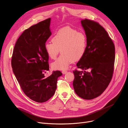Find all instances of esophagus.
Instances as JSON below:
<instances>
[{
	"label": "esophagus",
	"instance_id": "1",
	"mask_svg": "<svg viewBox=\"0 0 128 128\" xmlns=\"http://www.w3.org/2000/svg\"><path fill=\"white\" fill-rule=\"evenodd\" d=\"M62 72L63 74H66L67 72H67L66 70H63V71Z\"/></svg>",
	"mask_w": 128,
	"mask_h": 128
}]
</instances>
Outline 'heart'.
I'll return each mask as SVG.
<instances>
[{"instance_id": "1", "label": "heart", "mask_w": 128, "mask_h": 128, "mask_svg": "<svg viewBox=\"0 0 128 128\" xmlns=\"http://www.w3.org/2000/svg\"><path fill=\"white\" fill-rule=\"evenodd\" d=\"M52 42L44 44V50L49 58L54 60L60 52L62 54L53 62L54 70H65L72 62H77L84 56L87 45L86 35L70 27L59 30L51 39Z\"/></svg>"}]
</instances>
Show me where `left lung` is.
<instances>
[{
  "mask_svg": "<svg viewBox=\"0 0 128 128\" xmlns=\"http://www.w3.org/2000/svg\"><path fill=\"white\" fill-rule=\"evenodd\" d=\"M81 23L87 45L84 56L76 65L82 71L73 72L75 78L72 84L77 96L92 100L101 94L110 82L115 58V46L108 33L98 23L85 19Z\"/></svg>",
  "mask_w": 128,
  "mask_h": 128,
  "instance_id": "left-lung-1",
  "label": "left lung"
}]
</instances>
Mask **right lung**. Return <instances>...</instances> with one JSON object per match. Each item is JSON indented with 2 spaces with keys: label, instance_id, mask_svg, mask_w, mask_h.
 Listing matches in <instances>:
<instances>
[{
  "label": "right lung",
  "instance_id": "right-lung-1",
  "mask_svg": "<svg viewBox=\"0 0 128 128\" xmlns=\"http://www.w3.org/2000/svg\"><path fill=\"white\" fill-rule=\"evenodd\" d=\"M51 18L25 30L15 44L11 59L13 72L20 86L30 98L44 103L54 94L60 71H53L48 77L44 72L49 70V56L44 44L51 35Z\"/></svg>",
  "mask_w": 128,
  "mask_h": 128
}]
</instances>
